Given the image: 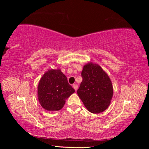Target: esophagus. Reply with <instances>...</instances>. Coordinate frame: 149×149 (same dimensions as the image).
Returning <instances> with one entry per match:
<instances>
[{"instance_id": "1", "label": "esophagus", "mask_w": 149, "mask_h": 149, "mask_svg": "<svg viewBox=\"0 0 149 149\" xmlns=\"http://www.w3.org/2000/svg\"><path fill=\"white\" fill-rule=\"evenodd\" d=\"M73 88L74 89V90L75 91H76V90L78 89V84H74L73 85Z\"/></svg>"}]
</instances>
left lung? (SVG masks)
<instances>
[{"mask_svg": "<svg viewBox=\"0 0 149 149\" xmlns=\"http://www.w3.org/2000/svg\"><path fill=\"white\" fill-rule=\"evenodd\" d=\"M81 77L77 93L84 106L94 114L105 111L113 95L109 76L98 65L89 63L83 67Z\"/></svg>", "mask_w": 149, "mask_h": 149, "instance_id": "obj_1", "label": "left lung"}]
</instances>
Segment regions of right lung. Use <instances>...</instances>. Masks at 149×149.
Listing matches in <instances>:
<instances>
[{"label": "right lung", "mask_w": 149, "mask_h": 149, "mask_svg": "<svg viewBox=\"0 0 149 149\" xmlns=\"http://www.w3.org/2000/svg\"><path fill=\"white\" fill-rule=\"evenodd\" d=\"M74 92L66 76L60 70H49L43 74L38 86V101L45 109L59 111L66 99Z\"/></svg>", "instance_id": "add662e5"}]
</instances>
